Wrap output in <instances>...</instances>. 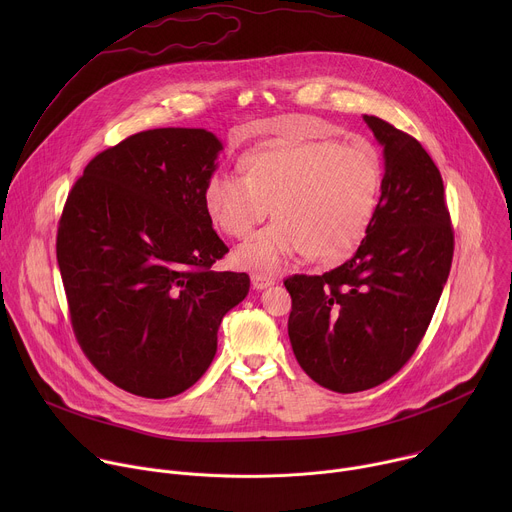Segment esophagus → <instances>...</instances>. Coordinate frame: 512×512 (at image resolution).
Segmentation results:
<instances>
[{"mask_svg":"<svg viewBox=\"0 0 512 512\" xmlns=\"http://www.w3.org/2000/svg\"><path fill=\"white\" fill-rule=\"evenodd\" d=\"M251 283H253L255 289H267V287H271L275 283V277L263 275V273H253L251 275Z\"/></svg>","mask_w":512,"mask_h":512,"instance_id":"esophagus-1","label":"esophagus"}]
</instances>
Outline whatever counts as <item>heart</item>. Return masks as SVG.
Here are the masks:
<instances>
[{"instance_id":"1","label":"heart","mask_w":512,"mask_h":512,"mask_svg":"<svg viewBox=\"0 0 512 512\" xmlns=\"http://www.w3.org/2000/svg\"><path fill=\"white\" fill-rule=\"evenodd\" d=\"M243 176L212 174L204 208L229 237H247L269 208L275 223L235 251L243 269L273 273L310 255L334 263L367 237L383 186V160L364 139L277 141L241 162Z\"/></svg>"}]
</instances>
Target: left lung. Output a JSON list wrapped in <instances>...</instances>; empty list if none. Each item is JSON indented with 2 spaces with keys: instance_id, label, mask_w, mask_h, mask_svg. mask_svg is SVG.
<instances>
[{
  "instance_id": "left-lung-1",
  "label": "left lung",
  "mask_w": 512,
  "mask_h": 512,
  "mask_svg": "<svg viewBox=\"0 0 512 512\" xmlns=\"http://www.w3.org/2000/svg\"><path fill=\"white\" fill-rule=\"evenodd\" d=\"M383 145L379 206L356 253L324 275H291L287 334L306 375L336 393L391 379L417 350L444 291L454 231L442 174L409 133L364 115Z\"/></svg>"
}]
</instances>
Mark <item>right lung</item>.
<instances>
[{
    "mask_svg": "<svg viewBox=\"0 0 512 512\" xmlns=\"http://www.w3.org/2000/svg\"><path fill=\"white\" fill-rule=\"evenodd\" d=\"M221 150L206 129L141 131L95 156L66 198L56 259L72 330L127 393L192 387L249 294L247 273L210 269L229 253L202 200Z\"/></svg>",
    "mask_w": 512,
    "mask_h": 512,
    "instance_id": "obj_1",
    "label": "right lung"
}]
</instances>
